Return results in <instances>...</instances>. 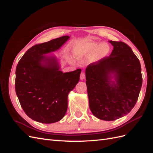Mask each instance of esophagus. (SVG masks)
Returning a JSON list of instances; mask_svg holds the SVG:
<instances>
[{
	"label": "esophagus",
	"mask_w": 153,
	"mask_h": 153,
	"mask_svg": "<svg viewBox=\"0 0 153 153\" xmlns=\"http://www.w3.org/2000/svg\"><path fill=\"white\" fill-rule=\"evenodd\" d=\"M85 73H84V71H83V72H82L81 74H80V79H81V80H84V79H85Z\"/></svg>",
	"instance_id": "1"
}]
</instances>
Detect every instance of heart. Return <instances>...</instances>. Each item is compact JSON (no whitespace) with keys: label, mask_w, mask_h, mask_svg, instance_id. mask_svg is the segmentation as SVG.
<instances>
[{"label":"heart","mask_w":153,"mask_h":153,"mask_svg":"<svg viewBox=\"0 0 153 153\" xmlns=\"http://www.w3.org/2000/svg\"><path fill=\"white\" fill-rule=\"evenodd\" d=\"M110 47L106 43H99L91 40L85 41L78 45L75 51V55L77 58L90 56L93 54L95 59H100L105 57L109 53Z\"/></svg>","instance_id":"heart-1"}]
</instances>
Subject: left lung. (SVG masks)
Masks as SVG:
<instances>
[{
  "label": "left lung",
  "mask_w": 153,
  "mask_h": 153,
  "mask_svg": "<svg viewBox=\"0 0 153 153\" xmlns=\"http://www.w3.org/2000/svg\"><path fill=\"white\" fill-rule=\"evenodd\" d=\"M109 43L114 47L109 57L90 64L85 70L90 110L108 121L130 112L142 84L140 63L131 48L122 41Z\"/></svg>",
  "instance_id": "left-lung-1"
}]
</instances>
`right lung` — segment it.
<instances>
[{
	"label": "right lung",
	"instance_id": "1",
	"mask_svg": "<svg viewBox=\"0 0 153 153\" xmlns=\"http://www.w3.org/2000/svg\"><path fill=\"white\" fill-rule=\"evenodd\" d=\"M64 36L29 48L16 68L15 91L25 113L34 121L50 124L65 115L68 96L80 80L81 69L63 73L57 59L46 56L61 48Z\"/></svg>",
	"mask_w": 153,
	"mask_h": 153
}]
</instances>
